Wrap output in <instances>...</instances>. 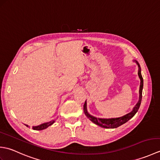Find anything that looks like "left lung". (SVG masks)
I'll list each match as a JSON object with an SVG mask.
<instances>
[{
	"mask_svg": "<svg viewBox=\"0 0 160 160\" xmlns=\"http://www.w3.org/2000/svg\"><path fill=\"white\" fill-rule=\"evenodd\" d=\"M133 62H135L138 64V76L140 79V90H139V100L138 103L135 104V106L132 108V110L127 114H126L123 116L118 117V118H100L94 117L91 115L87 111V100L85 103L84 104V113L86 115V116L89 119V120L100 127L105 128H115L120 127V126L124 124L126 122H128L130 119H131L134 116L135 113H137L139 108L140 107V104L142 102V89H143V78L141 74V68L140 64L138 63L137 60H133Z\"/></svg>",
	"mask_w": 160,
	"mask_h": 160,
	"instance_id": "left-lung-1",
	"label": "left lung"
}]
</instances>
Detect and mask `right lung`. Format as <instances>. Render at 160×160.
I'll list each match as a JSON object with an SVG mask.
<instances>
[{
    "mask_svg": "<svg viewBox=\"0 0 160 160\" xmlns=\"http://www.w3.org/2000/svg\"><path fill=\"white\" fill-rule=\"evenodd\" d=\"M55 120H53L52 121L50 122H45V123H42L40 125H38V126H34V127H33L32 128L33 129V130H36V131H41V130H43V129H45L47 128V127H49V126L52 125L54 122H55ZM26 127H29L28 125L25 124Z\"/></svg>",
    "mask_w": 160,
    "mask_h": 160,
    "instance_id": "obj_1",
    "label": "right lung"
}]
</instances>
